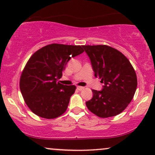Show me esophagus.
Wrapping results in <instances>:
<instances>
[{"instance_id": "1", "label": "esophagus", "mask_w": 155, "mask_h": 155, "mask_svg": "<svg viewBox=\"0 0 155 155\" xmlns=\"http://www.w3.org/2000/svg\"><path fill=\"white\" fill-rule=\"evenodd\" d=\"M77 89L78 91H82V90L84 89V87H82V86H78L77 87Z\"/></svg>"}]
</instances>
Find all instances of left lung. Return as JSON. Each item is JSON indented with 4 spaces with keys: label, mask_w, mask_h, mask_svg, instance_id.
I'll list each match as a JSON object with an SVG mask.
<instances>
[{
    "label": "left lung",
    "mask_w": 155,
    "mask_h": 155,
    "mask_svg": "<svg viewBox=\"0 0 155 155\" xmlns=\"http://www.w3.org/2000/svg\"><path fill=\"white\" fill-rule=\"evenodd\" d=\"M95 72L104 83L102 91L92 90L85 103L91 112L101 118L116 116L130 104L136 92L137 78L129 60L121 51L107 45H83Z\"/></svg>",
    "instance_id": "left-lung-1"
}]
</instances>
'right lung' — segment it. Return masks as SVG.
I'll return each instance as SVG.
<instances>
[{
  "mask_svg": "<svg viewBox=\"0 0 155 155\" xmlns=\"http://www.w3.org/2000/svg\"><path fill=\"white\" fill-rule=\"evenodd\" d=\"M84 51L78 45L51 44L34 52L25 65L20 78L23 98L34 114L52 119L66 111L74 85L58 82L67 63Z\"/></svg>",
  "mask_w": 155,
  "mask_h": 155,
  "instance_id": "1",
  "label": "right lung"
}]
</instances>
